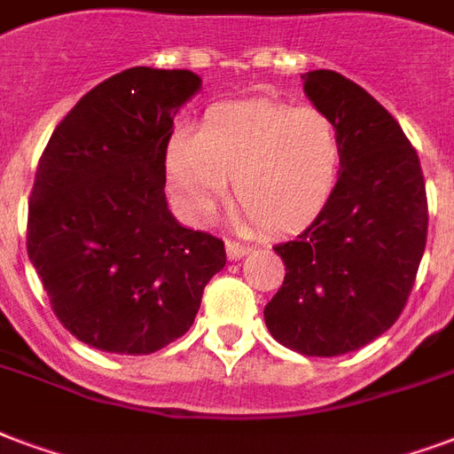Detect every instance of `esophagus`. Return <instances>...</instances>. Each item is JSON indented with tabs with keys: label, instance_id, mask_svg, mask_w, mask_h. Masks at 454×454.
<instances>
[{
	"label": "esophagus",
	"instance_id": "34e87169",
	"mask_svg": "<svg viewBox=\"0 0 454 454\" xmlns=\"http://www.w3.org/2000/svg\"><path fill=\"white\" fill-rule=\"evenodd\" d=\"M224 248H227L230 261H237V258H241V255H247L248 251H251V247H248V244H244V241H234V239L227 241V244H224Z\"/></svg>",
	"mask_w": 454,
	"mask_h": 454
}]
</instances>
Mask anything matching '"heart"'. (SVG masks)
Segmentation results:
<instances>
[{"instance_id":"obj_1","label":"heart","mask_w":454,"mask_h":454,"mask_svg":"<svg viewBox=\"0 0 454 454\" xmlns=\"http://www.w3.org/2000/svg\"><path fill=\"white\" fill-rule=\"evenodd\" d=\"M342 169V141L328 114L272 100L215 105L196 134L167 145L169 191L191 220H206L227 193L258 227L296 230L333 196Z\"/></svg>"}]
</instances>
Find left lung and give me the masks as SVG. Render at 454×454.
I'll return each mask as SVG.
<instances>
[{"instance_id": "8db88e82", "label": "left lung", "mask_w": 454, "mask_h": 454, "mask_svg": "<svg viewBox=\"0 0 454 454\" xmlns=\"http://www.w3.org/2000/svg\"><path fill=\"white\" fill-rule=\"evenodd\" d=\"M301 78L340 134L342 169L316 220L272 247L285 282L263 316L289 349L340 356L383 335L407 304L428 234L426 184L417 150L376 98L337 71Z\"/></svg>"}]
</instances>
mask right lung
Returning <instances> with one entry per match:
<instances>
[{"mask_svg":"<svg viewBox=\"0 0 454 454\" xmlns=\"http://www.w3.org/2000/svg\"><path fill=\"white\" fill-rule=\"evenodd\" d=\"M199 88L186 69L114 74L37 162L28 258L61 325L95 349L150 354L179 340L227 263L223 239L182 227L165 199L172 121Z\"/></svg>","mask_w":454,"mask_h":454,"instance_id":"right-lung-1","label":"right lung"}]
</instances>
